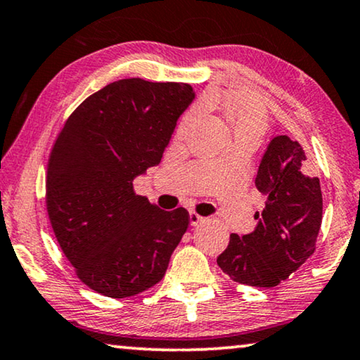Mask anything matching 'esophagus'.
Wrapping results in <instances>:
<instances>
[{
    "mask_svg": "<svg viewBox=\"0 0 360 360\" xmlns=\"http://www.w3.org/2000/svg\"><path fill=\"white\" fill-rule=\"evenodd\" d=\"M202 219L204 217H201V215L199 214H196V212H190V225H198L199 222H202Z\"/></svg>",
    "mask_w": 360,
    "mask_h": 360,
    "instance_id": "1",
    "label": "esophagus"
}]
</instances>
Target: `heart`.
I'll use <instances>...</instances> for the list:
<instances>
[{
  "label": "heart",
  "instance_id": "1",
  "mask_svg": "<svg viewBox=\"0 0 360 360\" xmlns=\"http://www.w3.org/2000/svg\"><path fill=\"white\" fill-rule=\"evenodd\" d=\"M195 114L196 110H191L181 120L179 129L181 134L195 119ZM229 119L233 130V138H251L259 143L267 130V112L261 104L251 99H236L229 103Z\"/></svg>",
  "mask_w": 360,
  "mask_h": 360
}]
</instances>
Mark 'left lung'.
Instances as JSON below:
<instances>
[{
	"label": "left lung",
	"instance_id": "8db88e82",
	"mask_svg": "<svg viewBox=\"0 0 360 360\" xmlns=\"http://www.w3.org/2000/svg\"><path fill=\"white\" fill-rule=\"evenodd\" d=\"M256 188L265 196L259 222L248 235H230L219 267L241 285L272 288L312 256L322 225L319 176L297 141L278 135L259 164Z\"/></svg>",
	"mask_w": 360,
	"mask_h": 360
}]
</instances>
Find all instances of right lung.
<instances>
[{
	"instance_id": "right-lung-1",
	"label": "right lung",
	"mask_w": 360,
	"mask_h": 360,
	"mask_svg": "<svg viewBox=\"0 0 360 360\" xmlns=\"http://www.w3.org/2000/svg\"><path fill=\"white\" fill-rule=\"evenodd\" d=\"M195 99L188 84L124 79L88 96L58 135L46 175V209L60 250L88 288L129 297L165 275L190 224L134 191L161 162L176 120Z\"/></svg>"
}]
</instances>
